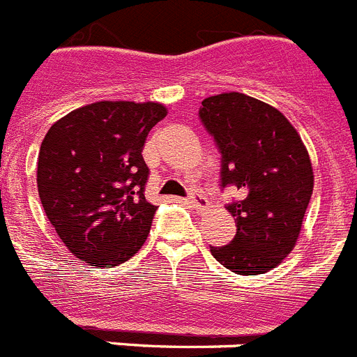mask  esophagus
Wrapping results in <instances>:
<instances>
[{
	"instance_id": "1",
	"label": "esophagus",
	"mask_w": 357,
	"mask_h": 357,
	"mask_svg": "<svg viewBox=\"0 0 357 357\" xmlns=\"http://www.w3.org/2000/svg\"><path fill=\"white\" fill-rule=\"evenodd\" d=\"M187 202L190 203V205L196 206V208H205V206L208 205V203H206V197L203 196V194H199V192H190V194H188Z\"/></svg>"
}]
</instances>
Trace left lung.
Segmentation results:
<instances>
[{
	"instance_id": "obj_1",
	"label": "left lung",
	"mask_w": 357,
	"mask_h": 357,
	"mask_svg": "<svg viewBox=\"0 0 357 357\" xmlns=\"http://www.w3.org/2000/svg\"><path fill=\"white\" fill-rule=\"evenodd\" d=\"M199 119L221 154V190L239 192L227 205L234 239L211 247L212 256L236 274H265L289 256L301 230L314 188L307 149L280 110L239 92L203 100Z\"/></svg>"
}]
</instances>
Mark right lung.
I'll list each match as a JSON object with an SVG mask.
<instances>
[{
  "mask_svg": "<svg viewBox=\"0 0 357 357\" xmlns=\"http://www.w3.org/2000/svg\"><path fill=\"white\" fill-rule=\"evenodd\" d=\"M160 103L98 101L56 121L38 155V192L58 236L82 261L118 266L143 247L155 208L145 199L143 145Z\"/></svg>",
  "mask_w": 357,
  "mask_h": 357,
  "instance_id": "obj_1",
  "label": "right lung"
}]
</instances>
